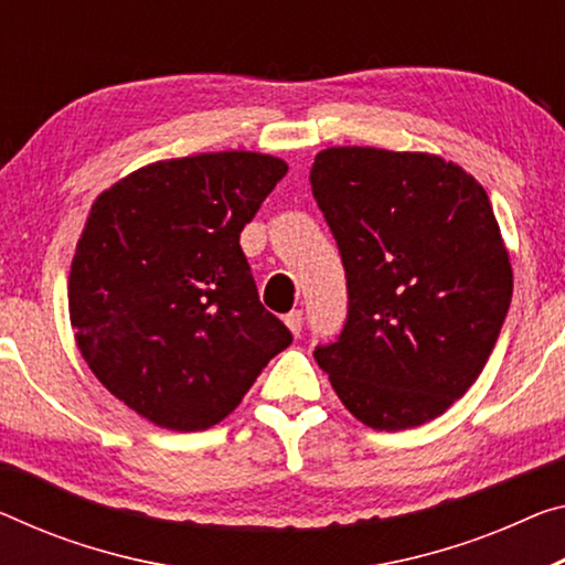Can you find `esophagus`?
<instances>
[{
    "label": "esophagus",
    "mask_w": 565,
    "mask_h": 565,
    "mask_svg": "<svg viewBox=\"0 0 565 565\" xmlns=\"http://www.w3.org/2000/svg\"><path fill=\"white\" fill-rule=\"evenodd\" d=\"M282 320H285V326H288L292 331V335H300V331H302V310H290Z\"/></svg>",
    "instance_id": "34e87169"
}]
</instances>
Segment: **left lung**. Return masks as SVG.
Instances as JSON below:
<instances>
[{
  "label": "left lung",
  "instance_id": "1",
  "mask_svg": "<svg viewBox=\"0 0 565 565\" xmlns=\"http://www.w3.org/2000/svg\"><path fill=\"white\" fill-rule=\"evenodd\" d=\"M312 196L341 253L349 312L318 366L355 419L409 429L475 384L513 298L490 199L452 161L341 146L316 156Z\"/></svg>",
  "mask_w": 565,
  "mask_h": 565
}]
</instances>
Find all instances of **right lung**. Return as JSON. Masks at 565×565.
I'll return each mask as SVG.
<instances>
[{
    "label": "right lung",
    "instance_id": "right-lung-1",
    "mask_svg": "<svg viewBox=\"0 0 565 565\" xmlns=\"http://www.w3.org/2000/svg\"><path fill=\"white\" fill-rule=\"evenodd\" d=\"M288 167L249 151L134 171L95 199L67 302L90 371L128 409L210 429L292 343L259 302L239 232Z\"/></svg>",
    "mask_w": 565,
    "mask_h": 565
}]
</instances>
